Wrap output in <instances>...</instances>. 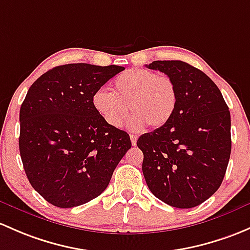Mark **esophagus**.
<instances>
[{
  "label": "esophagus",
  "instance_id": "34e87169",
  "mask_svg": "<svg viewBox=\"0 0 250 250\" xmlns=\"http://www.w3.org/2000/svg\"><path fill=\"white\" fill-rule=\"evenodd\" d=\"M136 140H138V136L133 135V134H130V141H132V145L133 146L136 145Z\"/></svg>",
  "mask_w": 250,
  "mask_h": 250
}]
</instances>
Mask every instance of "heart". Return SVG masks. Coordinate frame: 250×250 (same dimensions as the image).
I'll use <instances>...</instances> for the list:
<instances>
[{
    "instance_id": "1",
    "label": "heart",
    "mask_w": 250,
    "mask_h": 250,
    "mask_svg": "<svg viewBox=\"0 0 250 250\" xmlns=\"http://www.w3.org/2000/svg\"><path fill=\"white\" fill-rule=\"evenodd\" d=\"M94 110L111 128H120L128 116L132 130L145 125L159 128L167 125L177 105L175 81L167 74H154L147 69H128L112 81L111 93L97 91L92 97Z\"/></svg>"
}]
</instances>
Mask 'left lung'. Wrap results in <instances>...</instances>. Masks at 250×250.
Wrapping results in <instances>:
<instances>
[{"mask_svg":"<svg viewBox=\"0 0 250 250\" xmlns=\"http://www.w3.org/2000/svg\"><path fill=\"white\" fill-rule=\"evenodd\" d=\"M146 67L169 75L177 88L169 122L136 143L144 153L146 183L170 206H199L218 190L229 164V107L213 81L188 63L154 61Z\"/></svg>","mask_w":250,"mask_h":250,"instance_id":"1","label":"left lung"}]
</instances>
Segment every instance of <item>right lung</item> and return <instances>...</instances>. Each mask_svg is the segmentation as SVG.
<instances>
[{"mask_svg": "<svg viewBox=\"0 0 250 250\" xmlns=\"http://www.w3.org/2000/svg\"><path fill=\"white\" fill-rule=\"evenodd\" d=\"M122 70L115 64L59 65L26 94L21 160L31 186L54 206L70 208L101 195L132 147L129 134L109 127L92 104L93 94Z\"/></svg>", "mask_w": 250, "mask_h": 250, "instance_id": "1", "label": "right lung"}]
</instances>
